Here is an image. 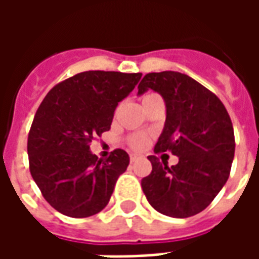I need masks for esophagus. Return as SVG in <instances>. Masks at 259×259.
<instances>
[{"label":"esophagus","mask_w":259,"mask_h":259,"mask_svg":"<svg viewBox=\"0 0 259 259\" xmlns=\"http://www.w3.org/2000/svg\"><path fill=\"white\" fill-rule=\"evenodd\" d=\"M140 158H144V155H143V154H137V152H132V154H130V161H132V162H135V161L140 159Z\"/></svg>","instance_id":"esophagus-1"}]
</instances>
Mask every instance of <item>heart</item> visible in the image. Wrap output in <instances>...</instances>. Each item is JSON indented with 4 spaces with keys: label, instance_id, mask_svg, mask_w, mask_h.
<instances>
[{
    "label": "heart",
    "instance_id": "1",
    "mask_svg": "<svg viewBox=\"0 0 259 259\" xmlns=\"http://www.w3.org/2000/svg\"><path fill=\"white\" fill-rule=\"evenodd\" d=\"M157 94H154V93H146L144 96L141 97V101H143V104H146L147 101H150ZM148 140H150V137H148L147 133L139 132V133H133V135L127 136L126 137V144L132 147V148H135V150H141L148 144Z\"/></svg>",
    "mask_w": 259,
    "mask_h": 259
}]
</instances>
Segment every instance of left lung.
<instances>
[{"instance_id":"8db88e82","label":"left lung","mask_w":259,"mask_h":259,"mask_svg":"<svg viewBox=\"0 0 259 259\" xmlns=\"http://www.w3.org/2000/svg\"><path fill=\"white\" fill-rule=\"evenodd\" d=\"M137 89L139 94L157 91L166 105V122L154 152L179 157L172 166L157 155L148 157L152 170L141 180L147 200L168 217L197 215L230 175L236 143L228 111L212 91L179 72L147 73Z\"/></svg>"}]
</instances>
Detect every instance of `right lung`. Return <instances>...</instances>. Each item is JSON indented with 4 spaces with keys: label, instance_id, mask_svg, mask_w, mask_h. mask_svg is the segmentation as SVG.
Here are the masks:
<instances>
[{
    "label": "right lung",
    "instance_id": "right-lung-1",
    "mask_svg": "<svg viewBox=\"0 0 259 259\" xmlns=\"http://www.w3.org/2000/svg\"><path fill=\"white\" fill-rule=\"evenodd\" d=\"M140 77L141 73L81 72L54 85L40 104L27 137L29 169L42 197L61 213L87 218L109 202L129 155L116 148L102 161L91 154L90 144L111 129L118 102Z\"/></svg>",
    "mask_w": 259,
    "mask_h": 259
}]
</instances>
